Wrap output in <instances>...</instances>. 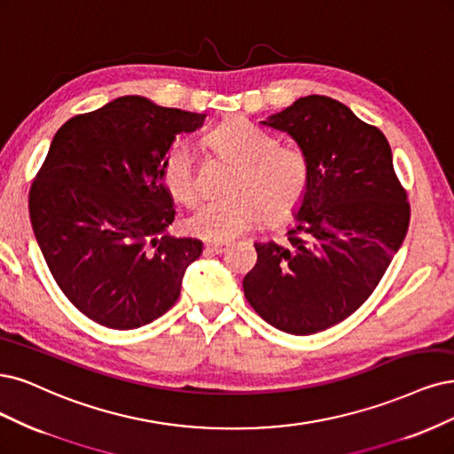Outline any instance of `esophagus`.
Instances as JSON below:
<instances>
[{
    "instance_id": "esophagus-1",
    "label": "esophagus",
    "mask_w": 454,
    "mask_h": 454,
    "mask_svg": "<svg viewBox=\"0 0 454 454\" xmlns=\"http://www.w3.org/2000/svg\"><path fill=\"white\" fill-rule=\"evenodd\" d=\"M227 247H229V242H208L205 246V252L207 254H223Z\"/></svg>"
}]
</instances>
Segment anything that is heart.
<instances>
[{
    "label": "heart",
    "mask_w": 454,
    "mask_h": 454,
    "mask_svg": "<svg viewBox=\"0 0 454 454\" xmlns=\"http://www.w3.org/2000/svg\"><path fill=\"white\" fill-rule=\"evenodd\" d=\"M208 143L222 158L237 165L223 199L202 200L187 215L185 229L199 239L222 242L239 237L259 215L267 222L287 217L302 200L309 168L306 155L294 146H278V140L244 118L220 123ZM161 180L167 192L182 205L197 197L193 153L176 143L161 161Z\"/></svg>",
    "instance_id": "obj_1"
}]
</instances>
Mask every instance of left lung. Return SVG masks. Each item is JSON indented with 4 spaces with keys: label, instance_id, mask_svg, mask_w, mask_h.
I'll return each instance as SVG.
<instances>
[{
    "label": "left lung",
    "instance_id": "1",
    "mask_svg": "<svg viewBox=\"0 0 454 454\" xmlns=\"http://www.w3.org/2000/svg\"><path fill=\"white\" fill-rule=\"evenodd\" d=\"M261 123L299 145L309 178L287 242L255 244L244 294L278 331L314 334L376 289L408 232V195L385 135L336 99L301 98Z\"/></svg>",
    "mask_w": 454,
    "mask_h": 454
}]
</instances>
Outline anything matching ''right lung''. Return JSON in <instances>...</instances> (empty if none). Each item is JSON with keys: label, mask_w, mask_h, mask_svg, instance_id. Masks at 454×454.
Masks as SVG:
<instances>
[{"label": "right lung", "mask_w": 454, "mask_h": 454, "mask_svg": "<svg viewBox=\"0 0 454 454\" xmlns=\"http://www.w3.org/2000/svg\"><path fill=\"white\" fill-rule=\"evenodd\" d=\"M207 114L123 96L67 120L29 192V220L56 284L86 317L129 331L173 306L197 239H175L161 161Z\"/></svg>", "instance_id": "add662e5"}]
</instances>
